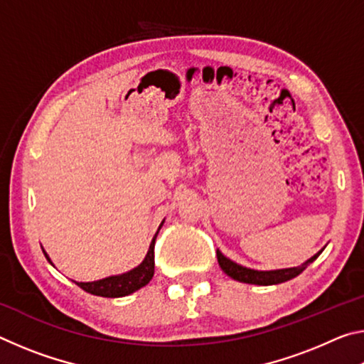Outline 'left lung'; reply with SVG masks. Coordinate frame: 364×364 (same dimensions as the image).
<instances>
[{
    "label": "left lung",
    "mask_w": 364,
    "mask_h": 364,
    "mask_svg": "<svg viewBox=\"0 0 364 364\" xmlns=\"http://www.w3.org/2000/svg\"><path fill=\"white\" fill-rule=\"evenodd\" d=\"M324 250V247L316 252L311 258H308L306 262H304L299 267L294 268H282V269H268V271H262V269H252L247 267H242L236 262H232L231 258L225 257L220 250H217V258L221 269L230 276V278L236 279L239 282H245V284H257V286H273V284H281V282H286L289 279L299 276L301 271H304L308 264L313 263L319 257V254Z\"/></svg>",
    "instance_id": "1"
}]
</instances>
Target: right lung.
<instances>
[{
	"instance_id": "obj_1",
	"label": "right lung",
	"mask_w": 364,
	"mask_h": 364,
	"mask_svg": "<svg viewBox=\"0 0 364 364\" xmlns=\"http://www.w3.org/2000/svg\"><path fill=\"white\" fill-rule=\"evenodd\" d=\"M164 223H165V220H162V223L159 225V230L156 232V236L152 237L149 250H147L144 260L141 262L136 268L127 271V273L107 276V278H102L97 281H91V282L73 281V282H75L78 287H82L86 292H90L93 295H100V297H109V299L125 297V295H130L133 292H136L138 289L144 287L146 284H149V281L154 276V245H156L157 234L160 231V228L164 226ZM43 254H45L46 260L53 264L51 258H49V255L45 250H43Z\"/></svg>"
}]
</instances>
